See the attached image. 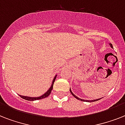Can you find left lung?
<instances>
[{
  "instance_id": "left-lung-1",
  "label": "left lung",
  "mask_w": 125,
  "mask_h": 125,
  "mask_svg": "<svg viewBox=\"0 0 125 125\" xmlns=\"http://www.w3.org/2000/svg\"><path fill=\"white\" fill-rule=\"evenodd\" d=\"M110 47H112V48H113V46H112V43H110ZM70 91H71V94H72L73 95V96H74V97H75V98H76V99H78V100H80V101H87V102H92V101H99V100H100V99H96V100H93V101H87V100H86V101H84V100H82V99H79V98H78V97H76V96H75V95H74V94H73V93H72V91H71V89H70Z\"/></svg>"
}]
</instances>
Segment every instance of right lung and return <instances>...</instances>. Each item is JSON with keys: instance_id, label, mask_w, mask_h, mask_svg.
I'll return each mask as SVG.
<instances>
[{"instance_id": "add662e5", "label": "right lung", "mask_w": 125, "mask_h": 125, "mask_svg": "<svg viewBox=\"0 0 125 125\" xmlns=\"http://www.w3.org/2000/svg\"><path fill=\"white\" fill-rule=\"evenodd\" d=\"M56 78V76H55L54 78V80H53V82L52 83V85H51V87L49 88V89L48 91L45 93V94H43V95H42L41 97H25V96H22V95H19L21 98L22 99H25V100H27V101H36V100H40V99H44V98H46L49 96L51 93V91H52V89L53 88V84H54V82L55 81V79Z\"/></svg>"}]
</instances>
